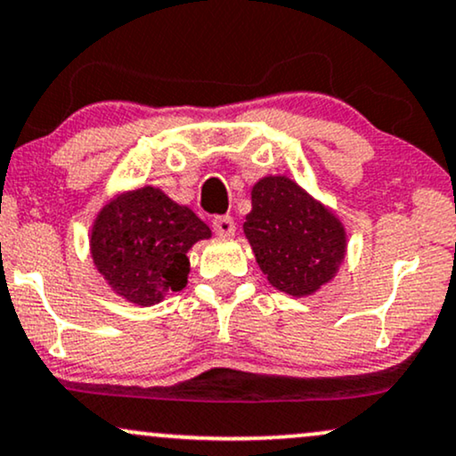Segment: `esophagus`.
<instances>
[{"mask_svg":"<svg viewBox=\"0 0 456 456\" xmlns=\"http://www.w3.org/2000/svg\"><path fill=\"white\" fill-rule=\"evenodd\" d=\"M211 226H213V230H216V234H219V237H232V234L237 232V224H234V219L230 216L213 217Z\"/></svg>","mask_w":456,"mask_h":456,"instance_id":"34e87169","label":"esophagus"}]
</instances>
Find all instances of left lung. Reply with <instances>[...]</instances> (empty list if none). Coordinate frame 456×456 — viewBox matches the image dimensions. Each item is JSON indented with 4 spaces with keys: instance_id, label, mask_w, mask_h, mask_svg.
<instances>
[{
    "instance_id": "1",
    "label": "left lung",
    "mask_w": 456,
    "mask_h": 456,
    "mask_svg": "<svg viewBox=\"0 0 456 456\" xmlns=\"http://www.w3.org/2000/svg\"><path fill=\"white\" fill-rule=\"evenodd\" d=\"M243 230L273 288L296 297L328 283L345 257L342 224L288 177L254 185Z\"/></svg>"
}]
</instances>
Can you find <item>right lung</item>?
<instances>
[{
    "label": "right lung",
    "instance_id": "add662e5",
    "mask_svg": "<svg viewBox=\"0 0 456 456\" xmlns=\"http://www.w3.org/2000/svg\"><path fill=\"white\" fill-rule=\"evenodd\" d=\"M211 230L160 190L122 194L101 209L91 232L94 266L128 302L150 306L188 283V249Z\"/></svg>",
    "mask_w": 456,
    "mask_h": 456
}]
</instances>
